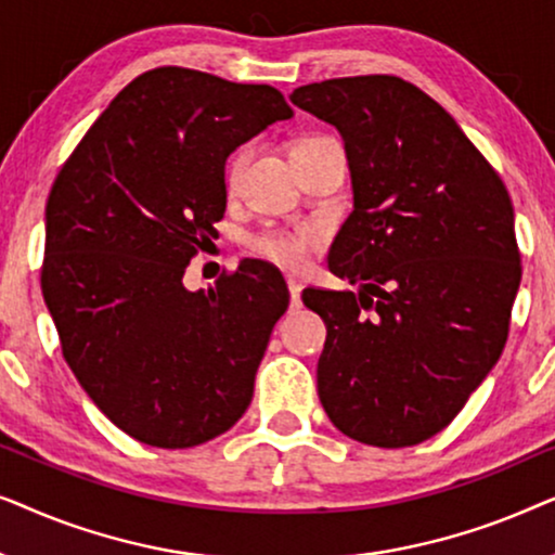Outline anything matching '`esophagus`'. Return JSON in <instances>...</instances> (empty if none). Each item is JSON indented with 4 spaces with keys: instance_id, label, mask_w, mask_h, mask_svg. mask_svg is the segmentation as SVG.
Here are the masks:
<instances>
[{
    "instance_id": "esophagus-1",
    "label": "esophagus",
    "mask_w": 555,
    "mask_h": 555,
    "mask_svg": "<svg viewBox=\"0 0 555 555\" xmlns=\"http://www.w3.org/2000/svg\"><path fill=\"white\" fill-rule=\"evenodd\" d=\"M287 291H291V308H300V283L298 280L287 278Z\"/></svg>"
}]
</instances>
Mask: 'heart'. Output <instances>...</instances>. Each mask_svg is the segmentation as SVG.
Instances as JSON below:
<instances>
[{
	"label": "heart",
	"mask_w": 555,
	"mask_h": 555,
	"mask_svg": "<svg viewBox=\"0 0 555 555\" xmlns=\"http://www.w3.org/2000/svg\"><path fill=\"white\" fill-rule=\"evenodd\" d=\"M315 139H321V135H308V139H300L293 149H298V146H302V143H310ZM249 158H253V143H245V146L232 151V156L227 158L224 184L230 192L232 189H237V184L242 181V173H245L247 164H249ZM318 245H321V232L310 224L291 227V230H285V227H270V230L257 232L247 240L249 253H255L257 257H262V260H270L287 270L302 268V264L308 262L310 253H313Z\"/></svg>",
	"instance_id": "b5f03b06"
}]
</instances>
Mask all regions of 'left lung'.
Returning <instances> with one entry per match:
<instances>
[{
	"label": "left lung",
	"mask_w": 555,
	"mask_h": 555,
	"mask_svg": "<svg viewBox=\"0 0 555 555\" xmlns=\"http://www.w3.org/2000/svg\"><path fill=\"white\" fill-rule=\"evenodd\" d=\"M346 141L353 211L333 275L302 291L323 318L318 397L356 442L412 447L442 431L503 353L520 285L511 194L442 105L397 75L293 90Z\"/></svg>",
	"instance_id": "8db88e82"
}]
</instances>
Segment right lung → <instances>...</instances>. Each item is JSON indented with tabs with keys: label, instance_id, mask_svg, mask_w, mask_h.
<instances>
[{
	"label": "right lung",
	"instance_id": "add662e5",
	"mask_svg": "<svg viewBox=\"0 0 555 555\" xmlns=\"http://www.w3.org/2000/svg\"><path fill=\"white\" fill-rule=\"evenodd\" d=\"M293 111L272 86L164 65L128 82L52 181L40 285L67 366L128 437L209 442L253 401L280 272L240 262L215 287L181 278L217 237L224 162Z\"/></svg>",
	"mask_w": 555,
	"mask_h": 555
}]
</instances>
